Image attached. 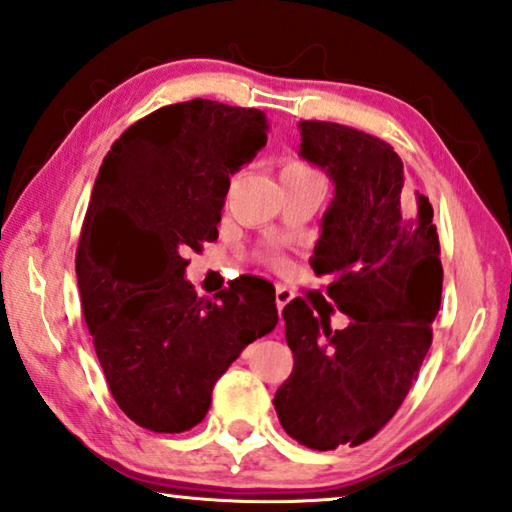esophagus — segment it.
<instances>
[{"mask_svg":"<svg viewBox=\"0 0 512 512\" xmlns=\"http://www.w3.org/2000/svg\"><path fill=\"white\" fill-rule=\"evenodd\" d=\"M294 299V294H292V289H287V287H276V308H278V312H282V308H285V305Z\"/></svg>","mask_w":512,"mask_h":512,"instance_id":"esophagus-1","label":"esophagus"}]
</instances>
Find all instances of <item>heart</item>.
<instances>
[{
  "mask_svg": "<svg viewBox=\"0 0 512 512\" xmlns=\"http://www.w3.org/2000/svg\"><path fill=\"white\" fill-rule=\"evenodd\" d=\"M292 174H315L310 170L308 165L301 163V160L296 158H287L285 163H282V170H280V177H292Z\"/></svg>",
  "mask_w": 512,
  "mask_h": 512,
  "instance_id": "obj_1",
  "label": "heart"
}]
</instances>
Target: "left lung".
Here are the masks:
<instances>
[{
    "label": "left lung",
    "mask_w": 512,
    "mask_h": 512,
    "mask_svg": "<svg viewBox=\"0 0 512 512\" xmlns=\"http://www.w3.org/2000/svg\"><path fill=\"white\" fill-rule=\"evenodd\" d=\"M301 151L333 181L310 266L331 305L282 310L294 370L273 407L289 437L315 451L358 446L391 421L432 345L444 269L432 204L407 190L391 144L331 121H301Z\"/></svg>",
    "instance_id": "left-lung-1"
}]
</instances>
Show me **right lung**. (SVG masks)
Instances as JSON below:
<instances>
[{
	"label": "right lung",
	"mask_w": 512,
	"mask_h": 512,
	"mask_svg": "<svg viewBox=\"0 0 512 512\" xmlns=\"http://www.w3.org/2000/svg\"><path fill=\"white\" fill-rule=\"evenodd\" d=\"M255 108L167 105L124 131L103 158L75 273L94 349L121 411L151 432H186L250 342L278 324L266 280L197 299L186 253L218 239L230 177L266 144Z\"/></svg>",
	"instance_id": "right-lung-1"
}]
</instances>
